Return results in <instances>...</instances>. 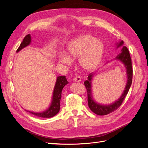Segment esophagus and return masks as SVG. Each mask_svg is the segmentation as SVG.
Masks as SVG:
<instances>
[{
  "label": "esophagus",
  "mask_w": 148,
  "mask_h": 148,
  "mask_svg": "<svg viewBox=\"0 0 148 148\" xmlns=\"http://www.w3.org/2000/svg\"><path fill=\"white\" fill-rule=\"evenodd\" d=\"M73 80L76 82H81V77H79V76H77V77H76L74 78Z\"/></svg>",
  "instance_id": "obj_1"
}]
</instances>
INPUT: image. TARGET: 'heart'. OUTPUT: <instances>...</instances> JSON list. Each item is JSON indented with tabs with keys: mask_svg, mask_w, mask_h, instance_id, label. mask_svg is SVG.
Segmentation results:
<instances>
[{
	"mask_svg": "<svg viewBox=\"0 0 148 148\" xmlns=\"http://www.w3.org/2000/svg\"><path fill=\"white\" fill-rule=\"evenodd\" d=\"M105 52V45L101 40L91 34H82L74 38L67 45V55L62 53L59 61L66 65L71 64V60L78 59L83 70L91 71L99 66Z\"/></svg>",
	"mask_w": 148,
	"mask_h": 148,
	"instance_id": "1",
	"label": "heart"
}]
</instances>
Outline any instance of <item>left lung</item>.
Returning a JSON list of instances; mask_svg holds the SVG:
<instances>
[{"label":"left lung","mask_w":148,"mask_h":148,"mask_svg":"<svg viewBox=\"0 0 148 148\" xmlns=\"http://www.w3.org/2000/svg\"><path fill=\"white\" fill-rule=\"evenodd\" d=\"M123 41H121L117 43V48L123 46ZM115 59L121 61L124 64L127 70V82L126 86L125 88L122 96L119 99L115 101L114 103L109 105H102L94 101L92 97V89H91V81L94 74L90 73L88 77V80L84 82V86L86 88L88 92V106L89 109L92 111L94 113L98 115H105L112 112L114 110H117L119 107L122 105L124 99L126 97L128 92L132 83L133 78V69L132 65V59L129 51L126 46H123L121 52L116 57Z\"/></svg>","instance_id":"8db88e82"}]
</instances>
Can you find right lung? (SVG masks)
<instances>
[{"mask_svg":"<svg viewBox=\"0 0 148 148\" xmlns=\"http://www.w3.org/2000/svg\"><path fill=\"white\" fill-rule=\"evenodd\" d=\"M31 41V35L29 34L28 35H26L24 38L23 41L20 44V47L18 48L16 50V52H18L22 49H23L24 47L29 45ZM69 82H67V80L65 78V76H60V77H58L57 78L54 89H53V96L51 104L47 110L43 112H31L26 110H25L28 112H29L31 114H33L35 116H37L38 117L51 118L53 117V116H55L60 110L62 91V89H63L64 87Z\"/></svg>","mask_w":148,"mask_h":148,"instance_id":"right-lung-1","label":"right lung"}]
</instances>
